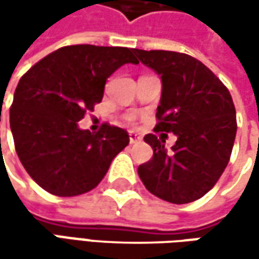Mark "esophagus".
I'll use <instances>...</instances> for the list:
<instances>
[{"label":"esophagus","instance_id":"34e87169","mask_svg":"<svg viewBox=\"0 0 259 259\" xmlns=\"http://www.w3.org/2000/svg\"><path fill=\"white\" fill-rule=\"evenodd\" d=\"M141 141H143V137H140L135 133H130V143L131 144H137V143H141Z\"/></svg>","mask_w":259,"mask_h":259}]
</instances>
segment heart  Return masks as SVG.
Returning <instances> with one entry per match:
<instances>
[{"label": "heart", "instance_id": "heart-1", "mask_svg": "<svg viewBox=\"0 0 259 259\" xmlns=\"http://www.w3.org/2000/svg\"><path fill=\"white\" fill-rule=\"evenodd\" d=\"M128 119H130V121H133V119H134V116H130Z\"/></svg>", "mask_w": 259, "mask_h": 259}]
</instances>
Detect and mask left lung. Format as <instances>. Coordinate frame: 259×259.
<instances>
[{
  "mask_svg": "<svg viewBox=\"0 0 259 259\" xmlns=\"http://www.w3.org/2000/svg\"><path fill=\"white\" fill-rule=\"evenodd\" d=\"M141 63L161 76L155 133H173L170 151L165 137L147 134L153 158L138 167L147 190L165 202L183 204L203 197L229 163L236 111L228 88L192 56L168 50H134Z\"/></svg>",
  "mask_w": 259,
  "mask_h": 259,
  "instance_id": "obj_1",
  "label": "left lung"
}]
</instances>
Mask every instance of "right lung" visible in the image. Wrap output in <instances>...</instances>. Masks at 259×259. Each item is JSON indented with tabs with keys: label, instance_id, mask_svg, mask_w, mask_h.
Segmentation results:
<instances>
[{
	"label": "right lung",
	"instance_id": "add662e5",
	"mask_svg": "<svg viewBox=\"0 0 259 259\" xmlns=\"http://www.w3.org/2000/svg\"><path fill=\"white\" fill-rule=\"evenodd\" d=\"M134 49L65 46L25 72L10 108L17 155L30 177L49 193L72 197L91 192L130 143L128 133L104 122L98 133L77 122L104 98L106 79Z\"/></svg>",
	"mask_w": 259,
	"mask_h": 259
}]
</instances>
